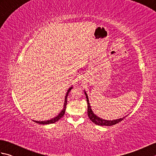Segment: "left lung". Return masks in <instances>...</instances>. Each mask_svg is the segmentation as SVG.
<instances>
[{"label":"left lung","instance_id":"1","mask_svg":"<svg viewBox=\"0 0 156 156\" xmlns=\"http://www.w3.org/2000/svg\"><path fill=\"white\" fill-rule=\"evenodd\" d=\"M84 93L86 95V97H87V104H88V116L89 119L90 120L95 123L96 125H101V126H111V125H114L115 124L118 123V122H121V121L123 120V119L127 117V115L125 116V117H122V118H119L115 119V120H105V119H103L102 118H100L97 115H95L94 113V112L92 111L90 102H89V99L88 97V94H87V92L84 90Z\"/></svg>","mask_w":156,"mask_h":156}]
</instances>
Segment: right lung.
<instances>
[{"label":"right lung","instance_id":"right-lung-1","mask_svg":"<svg viewBox=\"0 0 156 156\" xmlns=\"http://www.w3.org/2000/svg\"><path fill=\"white\" fill-rule=\"evenodd\" d=\"M73 88V86H72L71 87H69V89L68 90L67 92H66V96H65V99H64V107H63L62 110L60 111V112L56 116V117L52 118L51 119H49V120H47V121H34L33 120L34 122H37V123L39 124H41V125H48V124H51V123H54V122H57L58 121H59V119H60L63 116H64V113H65V111H66V105H67V97H68V95L69 94V92H70V90H72V88Z\"/></svg>","mask_w":156,"mask_h":156}]
</instances>
